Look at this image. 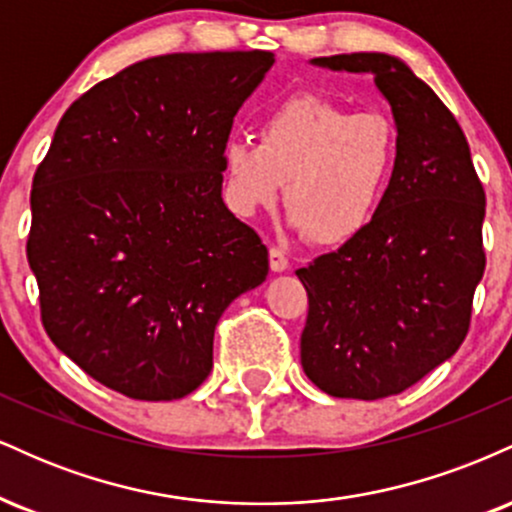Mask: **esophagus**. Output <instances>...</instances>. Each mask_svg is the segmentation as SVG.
I'll use <instances>...</instances> for the list:
<instances>
[{
  "label": "esophagus",
  "instance_id": "esophagus-1",
  "mask_svg": "<svg viewBox=\"0 0 512 512\" xmlns=\"http://www.w3.org/2000/svg\"><path fill=\"white\" fill-rule=\"evenodd\" d=\"M269 267H272V272L276 274L289 269V260H286V255L279 248H269Z\"/></svg>",
  "mask_w": 512,
  "mask_h": 512
}]
</instances>
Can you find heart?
I'll use <instances>...</instances> for the list:
<instances>
[{"label":"heart","instance_id":"b5f03b06","mask_svg":"<svg viewBox=\"0 0 512 512\" xmlns=\"http://www.w3.org/2000/svg\"><path fill=\"white\" fill-rule=\"evenodd\" d=\"M395 127L301 93L274 105L260 142L228 137L221 146L223 197L238 216L274 207L284 182L289 226L322 248L351 243L383 209L397 173Z\"/></svg>","mask_w":512,"mask_h":512}]
</instances>
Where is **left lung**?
Here are the masks:
<instances>
[{
  "label": "left lung",
  "mask_w": 512,
  "mask_h": 512,
  "mask_svg": "<svg viewBox=\"0 0 512 512\" xmlns=\"http://www.w3.org/2000/svg\"><path fill=\"white\" fill-rule=\"evenodd\" d=\"M370 74L392 110L399 161L366 233L298 269L308 291L301 366L342 399L399 395L460 349L484 276V187L455 115L385 52L315 57Z\"/></svg>",
  "instance_id": "left-lung-1"
}]
</instances>
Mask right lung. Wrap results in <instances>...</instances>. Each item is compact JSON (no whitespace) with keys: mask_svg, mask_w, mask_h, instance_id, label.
Segmentation results:
<instances>
[{"mask_svg":"<svg viewBox=\"0 0 512 512\" xmlns=\"http://www.w3.org/2000/svg\"><path fill=\"white\" fill-rule=\"evenodd\" d=\"M272 52L129 64L69 105L31 190L28 264L48 337L146 402L197 390L216 322L267 279L260 236L221 197V146Z\"/></svg>","mask_w":512,"mask_h":512,"instance_id":"1","label":"right lung"}]
</instances>
